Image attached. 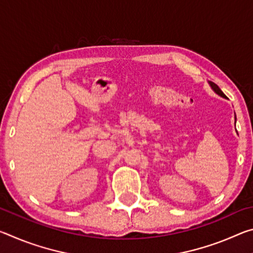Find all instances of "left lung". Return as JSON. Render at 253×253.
I'll use <instances>...</instances> for the list:
<instances>
[{
    "label": "left lung",
    "instance_id": "obj_1",
    "mask_svg": "<svg viewBox=\"0 0 253 253\" xmlns=\"http://www.w3.org/2000/svg\"><path fill=\"white\" fill-rule=\"evenodd\" d=\"M210 84H211V87H212V89H213V90H214V91H215V92L217 93V95H220L221 97H224V98H225V95H224V93H223V92H222V91H221V89L219 88V85H217V84H214V83H210Z\"/></svg>",
    "mask_w": 253,
    "mask_h": 253
}]
</instances>
